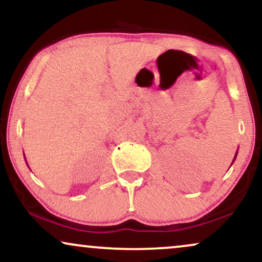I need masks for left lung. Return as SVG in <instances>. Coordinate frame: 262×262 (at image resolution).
I'll list each match as a JSON object with an SVG mask.
<instances>
[{
	"instance_id": "obj_1",
	"label": "left lung",
	"mask_w": 262,
	"mask_h": 262,
	"mask_svg": "<svg viewBox=\"0 0 262 262\" xmlns=\"http://www.w3.org/2000/svg\"><path fill=\"white\" fill-rule=\"evenodd\" d=\"M236 156H237V151H236V155H235V157H234V161H235V159H236ZM234 161H232V163H234ZM231 163V164H232Z\"/></svg>"
}]
</instances>
